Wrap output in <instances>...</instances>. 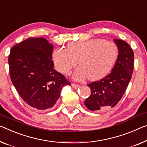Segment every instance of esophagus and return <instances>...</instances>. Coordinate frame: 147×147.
<instances>
[{"instance_id": "esophagus-1", "label": "esophagus", "mask_w": 147, "mask_h": 147, "mask_svg": "<svg viewBox=\"0 0 147 147\" xmlns=\"http://www.w3.org/2000/svg\"><path fill=\"white\" fill-rule=\"evenodd\" d=\"M71 86H72V87L73 88H75V89H76V88H79V84H75V83H72L71 84Z\"/></svg>"}]
</instances>
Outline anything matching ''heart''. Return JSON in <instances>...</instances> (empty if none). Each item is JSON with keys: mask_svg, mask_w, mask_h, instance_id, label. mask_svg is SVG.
Instances as JSON below:
<instances>
[{"mask_svg": "<svg viewBox=\"0 0 147 147\" xmlns=\"http://www.w3.org/2000/svg\"><path fill=\"white\" fill-rule=\"evenodd\" d=\"M119 50L114 42L95 38L82 41H72L67 49L57 48L52 58L57 70L69 75L78 65L74 74L76 80L88 77L91 81L100 80L111 71L117 59Z\"/></svg>", "mask_w": 147, "mask_h": 147, "instance_id": "heart-1", "label": "heart"}]
</instances>
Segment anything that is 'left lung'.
<instances>
[{"instance_id": "1", "label": "left lung", "mask_w": 147, "mask_h": 147, "mask_svg": "<svg viewBox=\"0 0 147 147\" xmlns=\"http://www.w3.org/2000/svg\"><path fill=\"white\" fill-rule=\"evenodd\" d=\"M119 50L117 59L111 73L99 81L90 83L92 93L84 104L91 111H104L113 108L121 99L132 76L134 53L123 40L113 39Z\"/></svg>"}]
</instances>
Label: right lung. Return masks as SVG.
Returning <instances> with one entry per match:
<instances>
[{"instance_id": "right-lung-1", "label": "right lung", "mask_w": 147, "mask_h": 147, "mask_svg": "<svg viewBox=\"0 0 147 147\" xmlns=\"http://www.w3.org/2000/svg\"><path fill=\"white\" fill-rule=\"evenodd\" d=\"M53 45L44 38H30L17 43L8 57L11 80L24 101L39 110L51 108L63 87L70 85L54 69Z\"/></svg>"}]
</instances>
